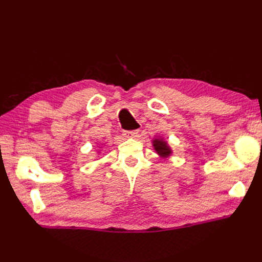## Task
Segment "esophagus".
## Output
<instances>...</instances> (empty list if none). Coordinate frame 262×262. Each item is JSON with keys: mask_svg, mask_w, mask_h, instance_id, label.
<instances>
[{"mask_svg": "<svg viewBox=\"0 0 262 262\" xmlns=\"http://www.w3.org/2000/svg\"><path fill=\"white\" fill-rule=\"evenodd\" d=\"M124 136L127 138H134L138 136V130H129V132H125Z\"/></svg>", "mask_w": 262, "mask_h": 262, "instance_id": "esophagus-1", "label": "esophagus"}]
</instances>
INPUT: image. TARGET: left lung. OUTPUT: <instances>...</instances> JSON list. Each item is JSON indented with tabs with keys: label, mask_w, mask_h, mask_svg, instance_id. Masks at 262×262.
Wrapping results in <instances>:
<instances>
[{
	"label": "left lung",
	"mask_w": 262,
	"mask_h": 262,
	"mask_svg": "<svg viewBox=\"0 0 262 262\" xmlns=\"http://www.w3.org/2000/svg\"><path fill=\"white\" fill-rule=\"evenodd\" d=\"M153 146L161 158H168L172 153L168 143L164 142L163 140H160V138H155V140H153Z\"/></svg>",
	"instance_id": "obj_1"
}]
</instances>
